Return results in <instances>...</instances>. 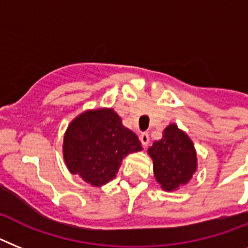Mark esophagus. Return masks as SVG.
I'll use <instances>...</instances> for the list:
<instances>
[{"label":"esophagus","mask_w":248,"mask_h":248,"mask_svg":"<svg viewBox=\"0 0 248 248\" xmlns=\"http://www.w3.org/2000/svg\"><path fill=\"white\" fill-rule=\"evenodd\" d=\"M140 141H141V143L143 147H147V145L150 143V136H148V133L142 132L141 135H140Z\"/></svg>","instance_id":"34e87169"}]
</instances>
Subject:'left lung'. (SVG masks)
Masks as SVG:
<instances>
[{"instance_id":"left-lung-1","label":"left lung","mask_w":248,"mask_h":248,"mask_svg":"<svg viewBox=\"0 0 248 248\" xmlns=\"http://www.w3.org/2000/svg\"><path fill=\"white\" fill-rule=\"evenodd\" d=\"M154 160V172L157 182L166 191H173L187 184L197 166V157L192 141L176 124L163 131V137L148 148Z\"/></svg>"}]
</instances>
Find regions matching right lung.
<instances>
[{
	"label": "right lung",
	"instance_id": "1",
	"mask_svg": "<svg viewBox=\"0 0 248 248\" xmlns=\"http://www.w3.org/2000/svg\"><path fill=\"white\" fill-rule=\"evenodd\" d=\"M141 150L139 137L111 108L83 112L71 122L63 140L68 170L92 186L113 180L124 157Z\"/></svg>",
	"mask_w": 248,
	"mask_h": 248
}]
</instances>
